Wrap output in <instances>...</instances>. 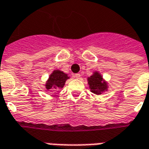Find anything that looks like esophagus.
<instances>
[{
	"label": "esophagus",
	"mask_w": 149,
	"mask_h": 149,
	"mask_svg": "<svg viewBox=\"0 0 149 149\" xmlns=\"http://www.w3.org/2000/svg\"><path fill=\"white\" fill-rule=\"evenodd\" d=\"M74 77L77 78V79H80L81 78V74L80 73H77V74L74 75Z\"/></svg>",
	"instance_id": "esophagus-1"
}]
</instances>
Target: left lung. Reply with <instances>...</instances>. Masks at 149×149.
<instances>
[{
    "label": "left lung",
    "instance_id": "obj_1",
    "mask_svg": "<svg viewBox=\"0 0 149 149\" xmlns=\"http://www.w3.org/2000/svg\"><path fill=\"white\" fill-rule=\"evenodd\" d=\"M88 84L90 91L94 94H100L108 90V83L104 81L99 72H94L93 74L88 77Z\"/></svg>",
    "mask_w": 149,
    "mask_h": 149
}]
</instances>
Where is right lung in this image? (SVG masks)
Masks as SVG:
<instances>
[{
    "instance_id": "1",
    "label": "right lung",
    "mask_w": 149,
    "mask_h": 149,
    "mask_svg": "<svg viewBox=\"0 0 149 149\" xmlns=\"http://www.w3.org/2000/svg\"><path fill=\"white\" fill-rule=\"evenodd\" d=\"M69 77L68 74L65 73L61 70H54L49 76L48 81L45 83V88L47 90L50 92H56L64 87L65 81L68 80Z\"/></svg>"
}]
</instances>
